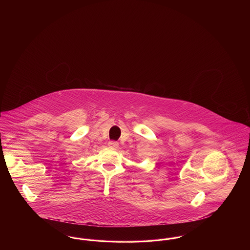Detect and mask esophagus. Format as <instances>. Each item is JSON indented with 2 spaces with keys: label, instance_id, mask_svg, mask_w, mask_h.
<instances>
[{
  "label": "esophagus",
  "instance_id": "obj_1",
  "mask_svg": "<svg viewBox=\"0 0 250 250\" xmlns=\"http://www.w3.org/2000/svg\"><path fill=\"white\" fill-rule=\"evenodd\" d=\"M108 146L112 147V148H117L119 146V143H117V142H114V141H110L108 143Z\"/></svg>",
  "mask_w": 250,
  "mask_h": 250
}]
</instances>
